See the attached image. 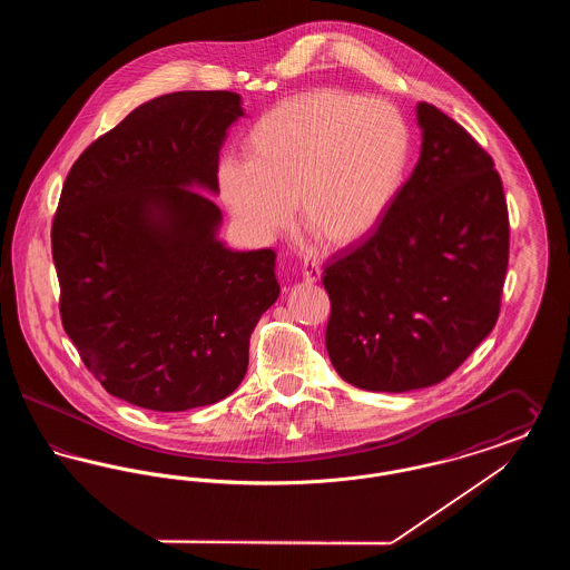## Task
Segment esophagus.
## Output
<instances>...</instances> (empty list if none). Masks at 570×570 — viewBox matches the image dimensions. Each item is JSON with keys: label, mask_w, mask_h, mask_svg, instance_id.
<instances>
[{"label": "esophagus", "mask_w": 570, "mask_h": 570, "mask_svg": "<svg viewBox=\"0 0 570 570\" xmlns=\"http://www.w3.org/2000/svg\"><path fill=\"white\" fill-rule=\"evenodd\" d=\"M321 265L318 263H314V261H305L303 263V279L305 282H309V284H314V282H318L321 279Z\"/></svg>", "instance_id": "34e87169"}]
</instances>
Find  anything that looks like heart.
<instances>
[{
  "label": "heart",
  "instance_id": "1",
  "mask_svg": "<svg viewBox=\"0 0 570 570\" xmlns=\"http://www.w3.org/2000/svg\"><path fill=\"white\" fill-rule=\"evenodd\" d=\"M412 138L384 100L342 89L284 98L252 121L244 163L224 160L217 190L252 242H272L293 217L323 244L365 239L406 179Z\"/></svg>",
  "mask_w": 570,
  "mask_h": 570
}]
</instances>
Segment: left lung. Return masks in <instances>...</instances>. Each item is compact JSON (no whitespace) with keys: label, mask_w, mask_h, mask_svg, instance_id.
Returning a JSON list of instances; mask_svg holds the SVG:
<instances>
[{"label":"left lung","mask_w":570,"mask_h":570,"mask_svg":"<svg viewBox=\"0 0 570 570\" xmlns=\"http://www.w3.org/2000/svg\"><path fill=\"white\" fill-rule=\"evenodd\" d=\"M421 158L379 228L326 263V353L358 389L451 376L488 337L509 267V212L488 151L419 102Z\"/></svg>","instance_id":"1"}]
</instances>
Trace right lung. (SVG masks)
I'll use <instances>...</instances> for the list:
<instances>
[{"label":"right lung","mask_w":570,"mask_h":570,"mask_svg":"<svg viewBox=\"0 0 570 570\" xmlns=\"http://www.w3.org/2000/svg\"><path fill=\"white\" fill-rule=\"evenodd\" d=\"M233 91H175L132 110L72 164L51 245L59 312L112 397L184 412L228 397L279 297L275 252L217 239L219 149Z\"/></svg>","instance_id":"add662e5"}]
</instances>
